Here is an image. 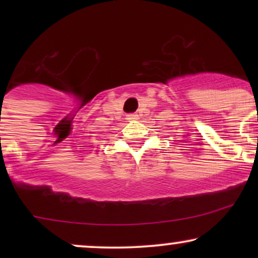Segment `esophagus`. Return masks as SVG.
Here are the masks:
<instances>
[{"instance_id":"obj_1","label":"esophagus","mask_w":258,"mask_h":258,"mask_svg":"<svg viewBox=\"0 0 258 258\" xmlns=\"http://www.w3.org/2000/svg\"><path fill=\"white\" fill-rule=\"evenodd\" d=\"M138 115L137 114H128L127 115V120H137Z\"/></svg>"}]
</instances>
